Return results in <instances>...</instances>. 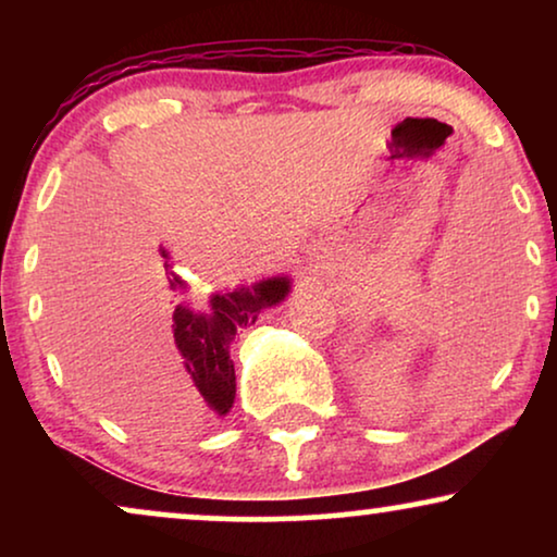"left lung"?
<instances>
[{"label":"left lung","instance_id":"left-lung-1","mask_svg":"<svg viewBox=\"0 0 557 557\" xmlns=\"http://www.w3.org/2000/svg\"><path fill=\"white\" fill-rule=\"evenodd\" d=\"M492 337H490V332L484 330V324H479V317H476V324H474V334H471V339H469V347L463 349V352H459V357H456V364H463V368H467V364H471L476 360L479 355H482V349H486L492 345Z\"/></svg>","mask_w":557,"mask_h":557}]
</instances>
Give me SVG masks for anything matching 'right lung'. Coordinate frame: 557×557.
<instances>
[{
  "label": "right lung",
  "mask_w": 557,
  "mask_h": 557,
  "mask_svg": "<svg viewBox=\"0 0 557 557\" xmlns=\"http://www.w3.org/2000/svg\"><path fill=\"white\" fill-rule=\"evenodd\" d=\"M154 276L170 292H187V281L174 271L170 250L159 246L154 258ZM292 292V278L271 276L253 286L227 288L210 294L208 309L193 304H177L172 311L170 347L177 357L182 375L193 383L205 403L225 416L235 403V368L231 360V342L240 326L253 324L263 309L276 307Z\"/></svg>",
  "instance_id": "1"
}]
</instances>
